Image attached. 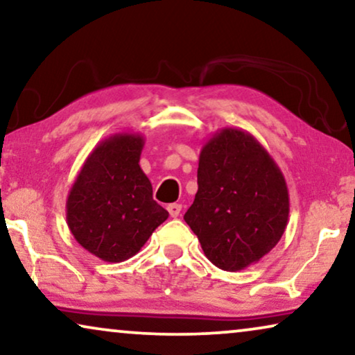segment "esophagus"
I'll use <instances>...</instances> for the list:
<instances>
[{
    "mask_svg": "<svg viewBox=\"0 0 355 355\" xmlns=\"http://www.w3.org/2000/svg\"><path fill=\"white\" fill-rule=\"evenodd\" d=\"M181 210H182V207L179 205V203H169V205H168V211L173 218H178L179 213H181Z\"/></svg>",
    "mask_w": 355,
    "mask_h": 355,
    "instance_id": "esophagus-1",
    "label": "esophagus"
}]
</instances>
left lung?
<instances>
[{"label": "left lung", "mask_w": 355, "mask_h": 355, "mask_svg": "<svg viewBox=\"0 0 355 355\" xmlns=\"http://www.w3.org/2000/svg\"><path fill=\"white\" fill-rule=\"evenodd\" d=\"M198 191L184 220L218 268L244 270L278 244L289 192L278 164L247 130L225 128L202 147Z\"/></svg>", "instance_id": "left-lung-1"}]
</instances>
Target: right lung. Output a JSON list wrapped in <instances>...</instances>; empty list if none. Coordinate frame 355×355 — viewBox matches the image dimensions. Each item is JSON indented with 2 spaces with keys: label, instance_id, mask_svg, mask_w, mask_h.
Returning a JSON list of instances; mask_svg holds the SVG:
<instances>
[{
  "label": "right lung",
  "instance_id": "1",
  "mask_svg": "<svg viewBox=\"0 0 355 355\" xmlns=\"http://www.w3.org/2000/svg\"><path fill=\"white\" fill-rule=\"evenodd\" d=\"M144 144L140 134L105 139L87 157L67 196L66 220L74 239L110 263L134 257L169 216L153 200L152 182L139 164Z\"/></svg>",
  "mask_w": 355,
  "mask_h": 355
}]
</instances>
